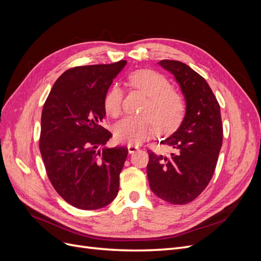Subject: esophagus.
I'll use <instances>...</instances> for the list:
<instances>
[{
  "mask_svg": "<svg viewBox=\"0 0 261 261\" xmlns=\"http://www.w3.org/2000/svg\"><path fill=\"white\" fill-rule=\"evenodd\" d=\"M127 149H128V152H129L130 154H133L134 152H136L139 148H138L137 146H134V145H128V146H127Z\"/></svg>",
  "mask_w": 261,
  "mask_h": 261,
  "instance_id": "34e87169",
  "label": "esophagus"
}]
</instances>
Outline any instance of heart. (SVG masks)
I'll use <instances>...</instances> for the list:
<instances>
[{"label":"heart","mask_w":261,"mask_h":261,"mask_svg":"<svg viewBox=\"0 0 261 261\" xmlns=\"http://www.w3.org/2000/svg\"><path fill=\"white\" fill-rule=\"evenodd\" d=\"M128 84L147 96L140 116H126L113 127L114 138L118 143L138 145L153 135L155 128L160 133L174 132L184 121L186 101L181 94L172 89L167 77L151 69H139L128 75ZM123 90L117 85L110 87L103 97V109L108 115L121 114Z\"/></svg>","instance_id":"obj_1"}]
</instances>
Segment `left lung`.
<instances>
[{"instance_id": "8db88e82", "label": "left lung", "mask_w": 261, "mask_h": 261, "mask_svg": "<svg viewBox=\"0 0 261 261\" xmlns=\"http://www.w3.org/2000/svg\"><path fill=\"white\" fill-rule=\"evenodd\" d=\"M159 64L174 75L186 100V114L178 129L160 144L171 147L169 156L148 150L147 175L154 195L172 204L198 197L215 173L222 147L223 126L219 102L208 83L179 61Z\"/></svg>"}]
</instances>
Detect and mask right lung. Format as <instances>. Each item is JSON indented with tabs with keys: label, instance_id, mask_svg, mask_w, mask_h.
<instances>
[{
	"label": "right lung",
	"instance_id": "right-lung-1",
	"mask_svg": "<svg viewBox=\"0 0 261 261\" xmlns=\"http://www.w3.org/2000/svg\"><path fill=\"white\" fill-rule=\"evenodd\" d=\"M126 61L67 69L46 98L41 115L40 152L55 191L82 210L114 200L128 149L107 148L112 134L102 126L103 97Z\"/></svg>",
	"mask_w": 261,
	"mask_h": 261
}]
</instances>
